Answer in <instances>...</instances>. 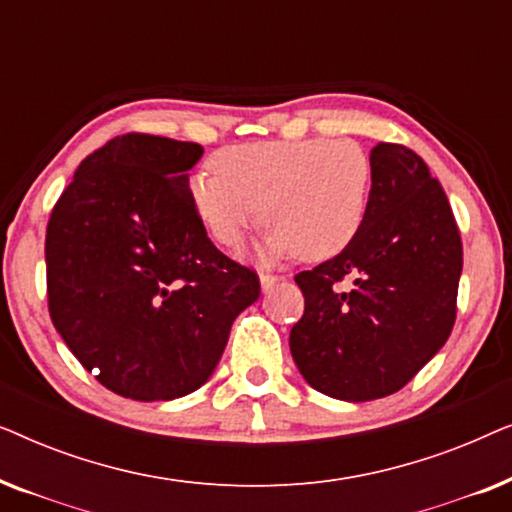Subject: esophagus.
I'll use <instances>...</instances> for the list:
<instances>
[{"mask_svg":"<svg viewBox=\"0 0 512 512\" xmlns=\"http://www.w3.org/2000/svg\"><path fill=\"white\" fill-rule=\"evenodd\" d=\"M277 282H282V277L268 275V272H263V275H261V289H263V293H268Z\"/></svg>","mask_w":512,"mask_h":512,"instance_id":"1","label":"esophagus"}]
</instances>
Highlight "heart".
I'll list each match as a JSON object with an SVG mask.
<instances>
[{"label": "heart", "mask_w": 512, "mask_h": 512, "mask_svg": "<svg viewBox=\"0 0 512 512\" xmlns=\"http://www.w3.org/2000/svg\"><path fill=\"white\" fill-rule=\"evenodd\" d=\"M212 167L195 174L188 193L221 247H240L261 219L268 258L328 261L366 219L370 160L352 139L237 144L214 153Z\"/></svg>", "instance_id": "heart-1"}]
</instances>
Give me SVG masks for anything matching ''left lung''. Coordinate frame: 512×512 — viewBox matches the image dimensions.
<instances>
[{"mask_svg":"<svg viewBox=\"0 0 512 512\" xmlns=\"http://www.w3.org/2000/svg\"><path fill=\"white\" fill-rule=\"evenodd\" d=\"M461 265L457 221L424 160L401 144L373 146L361 230L296 275L305 312L289 347L305 382L352 403L405 387L450 338ZM345 276L355 286L340 292Z\"/></svg>","mask_w":512,"mask_h":512,"instance_id":"left-lung-1","label":"left lung"}]
</instances>
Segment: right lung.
Listing matches in <instances>:
<instances>
[{
  "mask_svg": "<svg viewBox=\"0 0 512 512\" xmlns=\"http://www.w3.org/2000/svg\"><path fill=\"white\" fill-rule=\"evenodd\" d=\"M200 144L114 137L83 160L46 228L48 310L81 366L118 396L172 401L214 373L258 277L214 247L188 170Z\"/></svg>",
  "mask_w": 512,
  "mask_h": 512,
  "instance_id": "obj_1",
  "label": "right lung"
}]
</instances>
